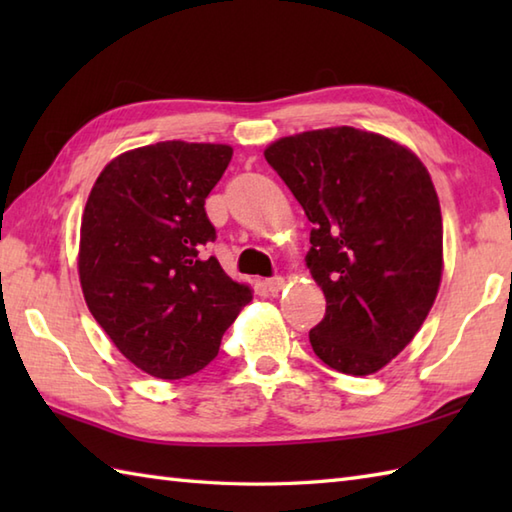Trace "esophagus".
<instances>
[{"label":"esophagus","mask_w":512,"mask_h":512,"mask_svg":"<svg viewBox=\"0 0 512 512\" xmlns=\"http://www.w3.org/2000/svg\"><path fill=\"white\" fill-rule=\"evenodd\" d=\"M264 286L268 288V292H273V295H275V292H279L281 288L286 286V279L281 277V275H277V277H270V279H266V281H264Z\"/></svg>","instance_id":"obj_1"}]
</instances>
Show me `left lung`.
I'll use <instances>...</instances> for the list:
<instances>
[{
    "instance_id": "8db88e82",
    "label": "left lung",
    "mask_w": 512,
    "mask_h": 512,
    "mask_svg": "<svg viewBox=\"0 0 512 512\" xmlns=\"http://www.w3.org/2000/svg\"><path fill=\"white\" fill-rule=\"evenodd\" d=\"M264 156L303 206L306 264L325 295L312 350L367 376L416 336L442 277V215L416 154L380 134L330 127L279 138Z\"/></svg>"
}]
</instances>
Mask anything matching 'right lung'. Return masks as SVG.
<instances>
[{
	"instance_id": "add662e5",
	"label": "right lung",
	"mask_w": 512,
	"mask_h": 512,
	"mask_svg": "<svg viewBox=\"0 0 512 512\" xmlns=\"http://www.w3.org/2000/svg\"><path fill=\"white\" fill-rule=\"evenodd\" d=\"M233 149L167 140L125 151L96 178L81 220L79 277L96 323L143 372L178 380L209 365L253 290L204 248V200Z\"/></svg>"
}]
</instances>
